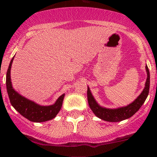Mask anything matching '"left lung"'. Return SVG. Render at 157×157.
I'll use <instances>...</instances> for the list:
<instances>
[{"label": "left lung", "mask_w": 157, "mask_h": 157, "mask_svg": "<svg viewBox=\"0 0 157 157\" xmlns=\"http://www.w3.org/2000/svg\"><path fill=\"white\" fill-rule=\"evenodd\" d=\"M145 69L147 72V79L143 91L136 97L134 101L123 107H120L117 109H107V108L102 107L95 100L94 97L90 91L89 87L88 86V102L93 113L97 117L107 122H120L131 117L143 105L148 95L149 88H150V73L147 65L145 66Z\"/></svg>", "instance_id": "1"}]
</instances>
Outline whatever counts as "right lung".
Returning a JSON list of instances; mask_svg holds the SVG:
<instances>
[{
  "instance_id": "right-lung-1",
  "label": "right lung",
  "mask_w": 157,
  "mask_h": 157,
  "mask_svg": "<svg viewBox=\"0 0 157 157\" xmlns=\"http://www.w3.org/2000/svg\"><path fill=\"white\" fill-rule=\"evenodd\" d=\"M14 57H12L7 70L6 81L7 93L12 105L23 117L31 122H42L55 118L62 107L65 94L59 97L55 103L51 105H40L20 94L13 89L11 82V68Z\"/></svg>"
}]
</instances>
